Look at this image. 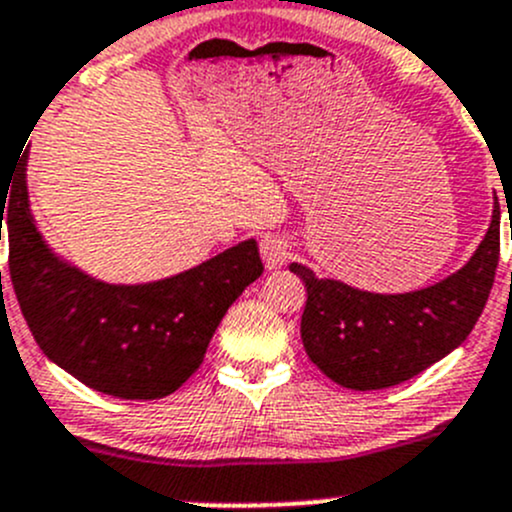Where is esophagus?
Segmentation results:
<instances>
[{
	"mask_svg": "<svg viewBox=\"0 0 512 512\" xmlns=\"http://www.w3.org/2000/svg\"><path fill=\"white\" fill-rule=\"evenodd\" d=\"M260 255L262 262H265L267 270H277L289 260V242L280 235H265L260 242Z\"/></svg>",
	"mask_w": 512,
	"mask_h": 512,
	"instance_id": "34e87169",
	"label": "esophagus"
}]
</instances>
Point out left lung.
Returning a JSON list of instances; mask_svg holds the SVG:
<instances>
[{
	"label": "left lung",
	"instance_id": "1",
	"mask_svg": "<svg viewBox=\"0 0 512 512\" xmlns=\"http://www.w3.org/2000/svg\"><path fill=\"white\" fill-rule=\"evenodd\" d=\"M500 255V205L478 250L458 272L431 287L401 294L319 280L292 262L307 287L302 344L309 359L339 386L389 389L461 347L488 302Z\"/></svg>",
	"mask_w": 512,
	"mask_h": 512
}]
</instances>
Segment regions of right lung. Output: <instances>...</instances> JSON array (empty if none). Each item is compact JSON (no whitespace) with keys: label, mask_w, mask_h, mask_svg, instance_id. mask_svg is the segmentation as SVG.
<instances>
[{"label":"right lung","mask_w":512,"mask_h":512,"mask_svg":"<svg viewBox=\"0 0 512 512\" xmlns=\"http://www.w3.org/2000/svg\"><path fill=\"white\" fill-rule=\"evenodd\" d=\"M24 153L0 220L9 277L41 352L74 379L116 399H163L195 374L220 319L262 275L255 240L173 277L111 285L56 255L29 210ZM2 230V223H0Z\"/></svg>","instance_id":"right-lung-1"}]
</instances>
